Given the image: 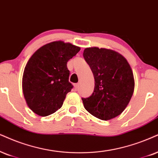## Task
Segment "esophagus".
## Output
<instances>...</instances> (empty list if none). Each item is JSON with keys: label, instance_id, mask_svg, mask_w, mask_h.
<instances>
[{"label": "esophagus", "instance_id": "1", "mask_svg": "<svg viewBox=\"0 0 158 158\" xmlns=\"http://www.w3.org/2000/svg\"><path fill=\"white\" fill-rule=\"evenodd\" d=\"M79 84H75L74 85V88L76 90H77V89H79Z\"/></svg>", "mask_w": 158, "mask_h": 158}]
</instances>
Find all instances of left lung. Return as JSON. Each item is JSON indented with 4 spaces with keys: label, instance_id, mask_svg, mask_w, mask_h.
I'll return each mask as SVG.
<instances>
[{
    "label": "left lung",
    "instance_id": "1",
    "mask_svg": "<svg viewBox=\"0 0 158 158\" xmlns=\"http://www.w3.org/2000/svg\"><path fill=\"white\" fill-rule=\"evenodd\" d=\"M83 56L95 79L93 94L81 98L84 106L100 119L114 118L125 110L134 91L131 65L121 54L105 48H86Z\"/></svg>",
    "mask_w": 158,
    "mask_h": 158
}]
</instances>
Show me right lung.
Here are the masks:
<instances>
[{
	"mask_svg": "<svg viewBox=\"0 0 158 158\" xmlns=\"http://www.w3.org/2000/svg\"><path fill=\"white\" fill-rule=\"evenodd\" d=\"M79 50L72 44L57 41L42 46L31 56L24 70L23 92L35 114L46 117L62 107L73 88L67 63Z\"/></svg>",
	"mask_w": 158,
	"mask_h": 158,
	"instance_id": "right-lung-1",
	"label": "right lung"
}]
</instances>
